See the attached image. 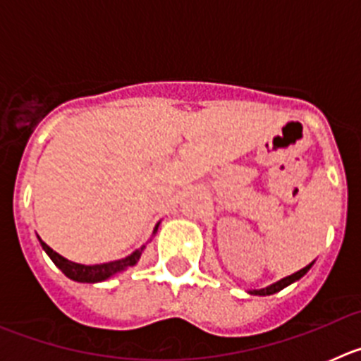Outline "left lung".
<instances>
[{"label": "left lung", "instance_id": "8db88e82", "mask_svg": "<svg viewBox=\"0 0 361 361\" xmlns=\"http://www.w3.org/2000/svg\"><path fill=\"white\" fill-rule=\"evenodd\" d=\"M312 264H314V262H311V264H309V266H305L304 269L296 271V273H293V275L286 276V279L279 280V282L271 283V286H267V288H262V289H250V291H247V293H250V295H257V296L275 295V293L282 291L283 288H288V286H291L293 282H296V280H300V279H302V276H304L305 273H307V271L311 269V267H312Z\"/></svg>", "mask_w": 361, "mask_h": 361}]
</instances>
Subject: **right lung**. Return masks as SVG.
Listing matches in <instances>:
<instances>
[{
    "label": "right lung",
    "instance_id": "right-lung-1",
    "mask_svg": "<svg viewBox=\"0 0 361 361\" xmlns=\"http://www.w3.org/2000/svg\"><path fill=\"white\" fill-rule=\"evenodd\" d=\"M157 228H159V224L155 226V229H153V235L157 233ZM39 244H41V247H43L44 253L50 257V260H52V262L56 264V266L59 267V269H61L70 280H75V282H82V283L104 282V280L111 279V276L117 275V273H121V271H126L128 267L135 266V264L139 262V258H141L142 251H145V247H146V244L141 245V247L133 251L132 255H128V257H124V258H119V260H114V262L86 266V264L72 262V260H68V258L61 257V255L56 253V251H54L50 245L44 244L41 238H39Z\"/></svg>",
    "mask_w": 361,
    "mask_h": 361
}]
</instances>
